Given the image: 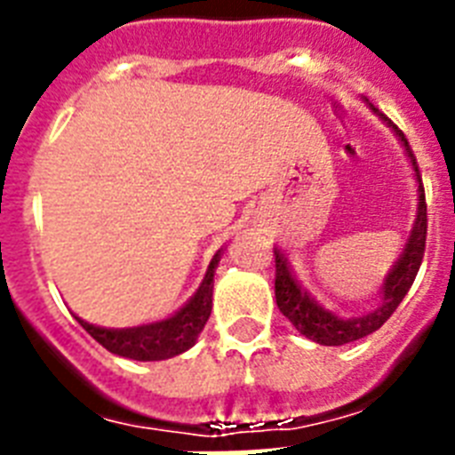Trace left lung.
<instances>
[{
    "mask_svg": "<svg viewBox=\"0 0 455 455\" xmlns=\"http://www.w3.org/2000/svg\"><path fill=\"white\" fill-rule=\"evenodd\" d=\"M371 106V103H368ZM375 116L380 117L382 123L387 124L389 130L395 132L396 139L402 141L403 151L409 156V163L413 167V174H416L418 181V217L416 224L411 228V235L406 245H403L402 255L392 264V269L387 271V276L380 285V304L375 307L373 311L368 314H361V316H338L332 311L323 309L316 299L311 298L309 292L304 291L302 285L298 283V278L292 276L291 262L288 257L281 252V250L274 248V255H276V304L281 314H283L288 321H291L304 338L314 339L318 345L325 347H339L347 345V342H354V339H361L375 332L385 321H387L395 309L402 304V299L406 298V292L413 285L418 276V269L423 264L425 255V235H427V205H425V191H423V179H420V172H418L416 156L411 151L409 141L403 137V132L396 127L392 120L382 116L380 110L373 108Z\"/></svg>",
    "mask_w": 455,
    "mask_h": 455,
    "instance_id": "left-lung-1",
    "label": "left lung"
}]
</instances>
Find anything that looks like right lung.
<instances>
[{
    "label": "right lung",
    "instance_id": "add662e5",
    "mask_svg": "<svg viewBox=\"0 0 455 455\" xmlns=\"http://www.w3.org/2000/svg\"><path fill=\"white\" fill-rule=\"evenodd\" d=\"M224 248L214 252L212 262L207 267L205 278L193 298L170 314L167 318L153 321V323H141L134 328H103L75 316L80 325L92 335V338L103 345L108 352L134 361H164L172 356L184 354L196 345V339L205 328L210 311H212V288H214V269L220 264Z\"/></svg>",
    "mask_w": 455,
    "mask_h": 455
}]
</instances>
